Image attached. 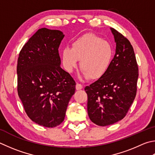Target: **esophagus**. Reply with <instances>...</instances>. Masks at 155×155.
<instances>
[{
	"label": "esophagus",
	"instance_id": "obj_1",
	"mask_svg": "<svg viewBox=\"0 0 155 155\" xmlns=\"http://www.w3.org/2000/svg\"><path fill=\"white\" fill-rule=\"evenodd\" d=\"M83 88V85H81L80 83H77V85H76V89L77 90H80Z\"/></svg>",
	"mask_w": 155,
	"mask_h": 155
}]
</instances>
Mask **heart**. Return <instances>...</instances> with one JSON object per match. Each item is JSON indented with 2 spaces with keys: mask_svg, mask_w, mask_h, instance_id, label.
<instances>
[{
  "mask_svg": "<svg viewBox=\"0 0 155 155\" xmlns=\"http://www.w3.org/2000/svg\"><path fill=\"white\" fill-rule=\"evenodd\" d=\"M114 51L108 41L94 34H87L73 41L72 48L62 50L64 68L69 72L77 66L80 61L81 77L97 79L108 71L113 59Z\"/></svg>",
  "mask_w": 155,
  "mask_h": 155,
  "instance_id": "obj_1",
  "label": "heart"
}]
</instances>
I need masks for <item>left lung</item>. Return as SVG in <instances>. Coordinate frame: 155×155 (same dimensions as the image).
<instances>
[{
  "label": "left lung",
  "instance_id": "obj_1",
  "mask_svg": "<svg viewBox=\"0 0 155 155\" xmlns=\"http://www.w3.org/2000/svg\"><path fill=\"white\" fill-rule=\"evenodd\" d=\"M116 52L106 74L89 86L87 112L99 126L114 124L124 118L136 97L138 66L133 47L122 34L110 28Z\"/></svg>",
  "mask_w": 155,
  "mask_h": 155
}]
</instances>
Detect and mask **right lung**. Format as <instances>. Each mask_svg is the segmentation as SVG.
I'll use <instances>...</instances> for the list:
<instances>
[{
	"mask_svg": "<svg viewBox=\"0 0 155 155\" xmlns=\"http://www.w3.org/2000/svg\"><path fill=\"white\" fill-rule=\"evenodd\" d=\"M64 35L60 30H37L19 53L18 93L32 121L54 127L64 120L76 83L60 66L58 48Z\"/></svg>",
	"mask_w": 155,
	"mask_h": 155,
	"instance_id": "right-lung-1",
	"label": "right lung"
}]
</instances>
